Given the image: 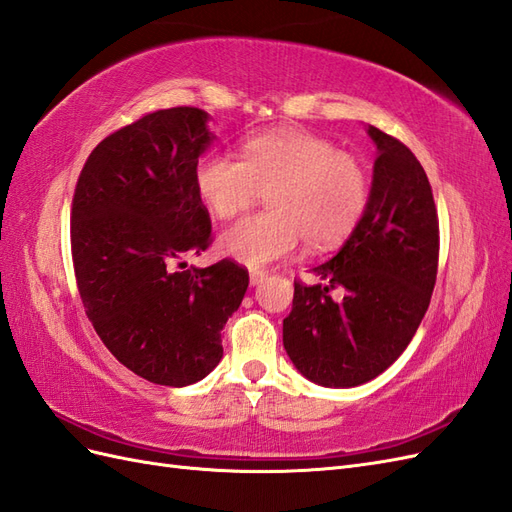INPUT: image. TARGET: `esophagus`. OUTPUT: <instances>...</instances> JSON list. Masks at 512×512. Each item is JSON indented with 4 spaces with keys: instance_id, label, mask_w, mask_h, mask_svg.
<instances>
[{
    "instance_id": "obj_1",
    "label": "esophagus",
    "mask_w": 512,
    "mask_h": 512,
    "mask_svg": "<svg viewBox=\"0 0 512 512\" xmlns=\"http://www.w3.org/2000/svg\"><path fill=\"white\" fill-rule=\"evenodd\" d=\"M268 279V272L266 270H251V285H259L261 281Z\"/></svg>"
}]
</instances>
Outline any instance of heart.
Instances as JSON below:
<instances>
[{"instance_id":"obj_1","label":"heart","mask_w":512,"mask_h":512,"mask_svg":"<svg viewBox=\"0 0 512 512\" xmlns=\"http://www.w3.org/2000/svg\"><path fill=\"white\" fill-rule=\"evenodd\" d=\"M193 186L216 218L236 216L266 191L268 210L244 216L221 238L223 251L251 268L289 257L302 240L315 251L339 246L371 201L367 160L296 126L244 137L240 160L203 154L193 169Z\"/></svg>"}]
</instances>
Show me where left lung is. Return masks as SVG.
<instances>
[{
    "mask_svg": "<svg viewBox=\"0 0 512 512\" xmlns=\"http://www.w3.org/2000/svg\"><path fill=\"white\" fill-rule=\"evenodd\" d=\"M377 145L367 214L315 285L294 281L283 345L296 369L328 388L384 373L425 317L440 259V221L425 169L405 143L369 126ZM344 289V300L329 291Z\"/></svg>",
    "mask_w": 512,
    "mask_h": 512,
    "instance_id": "obj_1",
    "label": "left lung"
}]
</instances>
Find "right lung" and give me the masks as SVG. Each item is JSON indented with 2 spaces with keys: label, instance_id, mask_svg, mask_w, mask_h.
Instances as JSON below:
<instances>
[{
  "label": "right lung",
  "instance_id": "obj_1",
  "mask_svg": "<svg viewBox=\"0 0 512 512\" xmlns=\"http://www.w3.org/2000/svg\"><path fill=\"white\" fill-rule=\"evenodd\" d=\"M208 113L141 115L87 156L70 210L77 287L100 341L126 369L188 386L223 358L221 330L238 311L248 270L233 259L180 270L212 244L193 169L210 143Z\"/></svg>",
  "mask_w": 512,
  "mask_h": 512
}]
</instances>
